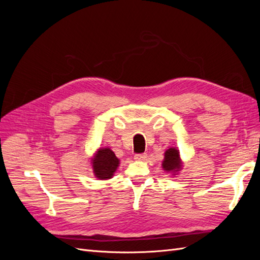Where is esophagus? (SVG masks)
I'll return each mask as SVG.
<instances>
[{"instance_id": "34e87169", "label": "esophagus", "mask_w": 260, "mask_h": 260, "mask_svg": "<svg viewBox=\"0 0 260 260\" xmlns=\"http://www.w3.org/2000/svg\"><path fill=\"white\" fill-rule=\"evenodd\" d=\"M147 155L144 153V154H137L135 155V159L136 160H145L146 159Z\"/></svg>"}]
</instances>
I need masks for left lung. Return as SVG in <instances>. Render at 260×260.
<instances>
[{
	"label": "left lung",
	"mask_w": 260,
	"mask_h": 260,
	"mask_svg": "<svg viewBox=\"0 0 260 260\" xmlns=\"http://www.w3.org/2000/svg\"><path fill=\"white\" fill-rule=\"evenodd\" d=\"M183 167V161L180 157V152L177 147H169L165 151L164 160L161 164V168L165 172L170 174L171 176H176Z\"/></svg>",
	"instance_id": "8db88e82"
}]
</instances>
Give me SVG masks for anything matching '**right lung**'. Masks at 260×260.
Returning <instances> with one entry per match:
<instances>
[{"label": "right lung", "mask_w": 260, "mask_h": 260, "mask_svg": "<svg viewBox=\"0 0 260 260\" xmlns=\"http://www.w3.org/2000/svg\"><path fill=\"white\" fill-rule=\"evenodd\" d=\"M90 161L93 174L99 180L112 179L120 164V159L109 147H100Z\"/></svg>", "instance_id": "1"}]
</instances>
